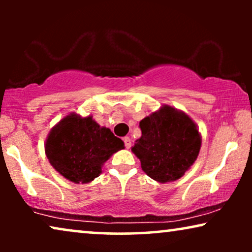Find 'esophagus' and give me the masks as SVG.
Returning <instances> with one entry per match:
<instances>
[{"instance_id":"esophagus-1","label":"esophagus","mask_w":252,"mask_h":252,"mask_svg":"<svg viewBox=\"0 0 252 252\" xmlns=\"http://www.w3.org/2000/svg\"><path fill=\"white\" fill-rule=\"evenodd\" d=\"M124 142H125V147L127 148V149H129L130 146H132V140H130L128 136H126L125 139H124Z\"/></svg>"}]
</instances>
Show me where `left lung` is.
Listing matches in <instances>:
<instances>
[{"instance_id":"obj_1","label":"left lung","mask_w":252,"mask_h":252,"mask_svg":"<svg viewBox=\"0 0 252 252\" xmlns=\"http://www.w3.org/2000/svg\"><path fill=\"white\" fill-rule=\"evenodd\" d=\"M142 132L132 151L148 177L160 184L177 181L197 159L202 136L187 113L161 105L140 122Z\"/></svg>"}]
</instances>
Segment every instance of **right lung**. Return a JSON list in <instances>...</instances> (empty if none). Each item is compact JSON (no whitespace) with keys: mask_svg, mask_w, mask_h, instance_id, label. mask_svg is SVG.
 <instances>
[{"mask_svg":"<svg viewBox=\"0 0 252 252\" xmlns=\"http://www.w3.org/2000/svg\"><path fill=\"white\" fill-rule=\"evenodd\" d=\"M124 148L123 140L99 126L93 116L74 112L51 128L44 143L51 166L74 184H88L97 178L105 161Z\"/></svg>","mask_w":252,"mask_h":252,"instance_id":"right-lung-1","label":"right lung"}]
</instances>
